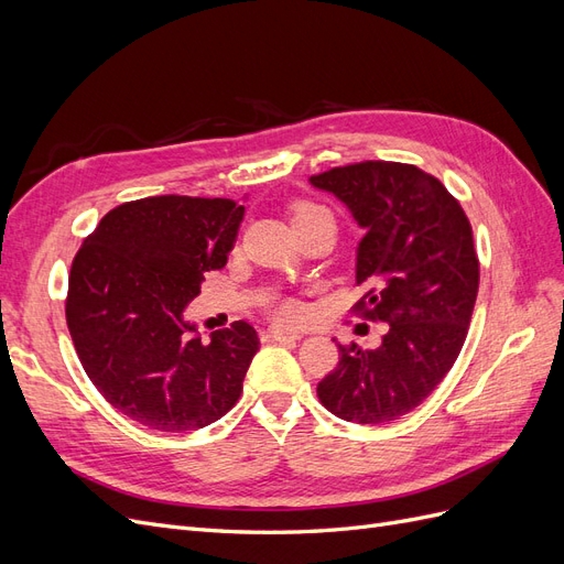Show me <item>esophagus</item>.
<instances>
[{"label":"esophagus","instance_id":"1","mask_svg":"<svg viewBox=\"0 0 564 564\" xmlns=\"http://www.w3.org/2000/svg\"><path fill=\"white\" fill-rule=\"evenodd\" d=\"M265 340H286V338H301V332H289V329H280V327H270L268 332H263Z\"/></svg>","mask_w":564,"mask_h":564}]
</instances>
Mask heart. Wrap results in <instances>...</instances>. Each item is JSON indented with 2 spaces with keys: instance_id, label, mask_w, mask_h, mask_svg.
<instances>
[{
  "instance_id": "1",
  "label": "heart",
  "mask_w": 564,
  "mask_h": 564,
  "mask_svg": "<svg viewBox=\"0 0 564 564\" xmlns=\"http://www.w3.org/2000/svg\"><path fill=\"white\" fill-rule=\"evenodd\" d=\"M322 214L329 216L327 209L317 207V204H313V202H296L294 207H292V220H294V224H299V220H303V218L322 216ZM292 315H296V305L294 303H284L282 305V317H292Z\"/></svg>"
}]
</instances>
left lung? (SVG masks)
I'll use <instances>...</instances> for the list:
<instances>
[{"mask_svg": "<svg viewBox=\"0 0 564 564\" xmlns=\"http://www.w3.org/2000/svg\"><path fill=\"white\" fill-rule=\"evenodd\" d=\"M311 185L365 230L355 280L367 294L357 305L390 324L379 348L338 346L317 398L344 421H395L447 377L466 340L480 284L470 224L447 187L412 164L338 166Z\"/></svg>", "mask_w": 564, "mask_h": 564, "instance_id": "left-lung-1", "label": "left lung"}]
</instances>
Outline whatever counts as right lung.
Returning a JSON list of instances; mask_svg holds the SVG:
<instances>
[{
  "label": "right lung",
  "instance_id": "1",
  "mask_svg": "<svg viewBox=\"0 0 564 564\" xmlns=\"http://www.w3.org/2000/svg\"><path fill=\"white\" fill-rule=\"evenodd\" d=\"M245 218L232 199L119 204L77 251L65 317L79 362L115 409L162 433L197 431L240 400L259 336L245 319L202 340L185 308L224 268Z\"/></svg>",
  "mask_w": 564,
  "mask_h": 564
}]
</instances>
